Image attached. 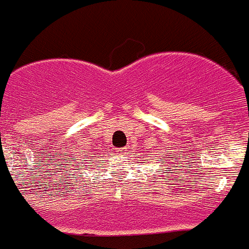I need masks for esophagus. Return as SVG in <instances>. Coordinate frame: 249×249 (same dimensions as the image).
<instances>
[{
    "mask_svg": "<svg viewBox=\"0 0 249 249\" xmlns=\"http://www.w3.org/2000/svg\"><path fill=\"white\" fill-rule=\"evenodd\" d=\"M117 152H118V154H120V155H125L126 154V152H127V148H119V149H117Z\"/></svg>",
    "mask_w": 249,
    "mask_h": 249,
    "instance_id": "1",
    "label": "esophagus"
}]
</instances>
